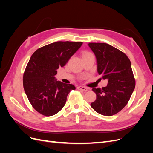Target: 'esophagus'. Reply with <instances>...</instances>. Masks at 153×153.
I'll return each mask as SVG.
<instances>
[{
	"label": "esophagus",
	"instance_id": "1",
	"mask_svg": "<svg viewBox=\"0 0 153 153\" xmlns=\"http://www.w3.org/2000/svg\"><path fill=\"white\" fill-rule=\"evenodd\" d=\"M77 89H78V90L82 91H87L88 90V89H87V87H83V86H78V87H77Z\"/></svg>",
	"mask_w": 153,
	"mask_h": 153
}]
</instances>
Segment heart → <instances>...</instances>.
Segmentation results:
<instances>
[{
	"instance_id": "obj_1",
	"label": "heart",
	"mask_w": 153,
	"mask_h": 153,
	"mask_svg": "<svg viewBox=\"0 0 153 153\" xmlns=\"http://www.w3.org/2000/svg\"><path fill=\"white\" fill-rule=\"evenodd\" d=\"M92 55V53L90 52H88V51H84V52L82 53V57L88 56V55Z\"/></svg>"
}]
</instances>
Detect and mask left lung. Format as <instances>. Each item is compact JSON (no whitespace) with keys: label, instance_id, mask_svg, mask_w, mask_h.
<instances>
[{"label":"left lung","instance_id":"obj_1","mask_svg":"<svg viewBox=\"0 0 153 153\" xmlns=\"http://www.w3.org/2000/svg\"><path fill=\"white\" fill-rule=\"evenodd\" d=\"M96 55L98 73L108 80L102 89L93 88L96 100L91 103L96 112L112 116L127 105L135 87L130 60L122 51L105 43H89Z\"/></svg>","mask_w":153,"mask_h":153}]
</instances>
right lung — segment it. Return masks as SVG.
<instances>
[{"instance_id":"right-lung-1","label":"right lung","mask_w":153,"mask_h":153,"mask_svg":"<svg viewBox=\"0 0 153 153\" xmlns=\"http://www.w3.org/2000/svg\"><path fill=\"white\" fill-rule=\"evenodd\" d=\"M82 42L57 41L36 50L23 76V84L31 105L45 116L58 113L65 105L67 96L75 87L56 81L57 69L63 67L82 45Z\"/></svg>"}]
</instances>
